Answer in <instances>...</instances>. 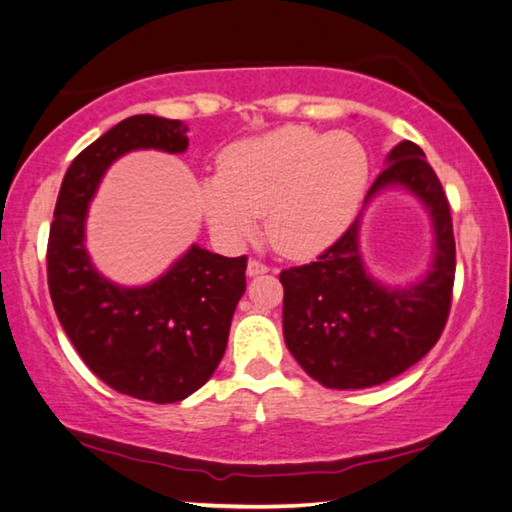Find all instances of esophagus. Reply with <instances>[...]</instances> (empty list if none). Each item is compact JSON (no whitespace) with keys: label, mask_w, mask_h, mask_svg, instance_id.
Segmentation results:
<instances>
[{"label":"esophagus","mask_w":512,"mask_h":512,"mask_svg":"<svg viewBox=\"0 0 512 512\" xmlns=\"http://www.w3.org/2000/svg\"><path fill=\"white\" fill-rule=\"evenodd\" d=\"M246 273H248L250 278H255V276H264V273H269V266L259 262V259H250Z\"/></svg>","instance_id":"obj_1"}]
</instances>
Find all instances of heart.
Listing matches in <instances>:
<instances>
[{
	"label": "heart",
	"mask_w": 512,
	"mask_h": 512,
	"mask_svg": "<svg viewBox=\"0 0 512 512\" xmlns=\"http://www.w3.org/2000/svg\"><path fill=\"white\" fill-rule=\"evenodd\" d=\"M368 181L370 158L356 137L282 126L232 144L220 158V174L202 181L200 202L220 241H246L264 213L271 246L303 259L347 230Z\"/></svg>",
	"instance_id": "b5f03b06"
}]
</instances>
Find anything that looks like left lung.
<instances>
[{
  "mask_svg": "<svg viewBox=\"0 0 512 512\" xmlns=\"http://www.w3.org/2000/svg\"><path fill=\"white\" fill-rule=\"evenodd\" d=\"M404 188L432 218L430 271L409 287H388L365 269L361 216L317 257L280 273L287 349L326 388H370L402 375L437 345L453 299L455 236L451 207L418 144L391 149L365 204L386 188Z\"/></svg>",
  "mask_w": 512,
  "mask_h": 512,
  "instance_id": "8db88e82",
  "label": "left lung"
}]
</instances>
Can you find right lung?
I'll return each mask as SVG.
<instances>
[{"label": "right lung", "mask_w": 512, "mask_h": 512, "mask_svg": "<svg viewBox=\"0 0 512 512\" xmlns=\"http://www.w3.org/2000/svg\"><path fill=\"white\" fill-rule=\"evenodd\" d=\"M188 126L135 114L80 151L61 181L48 239V287L59 324L94 375L114 391L156 404L204 386L225 354L248 257L190 246L142 287L96 271L85 248L89 202L114 160L135 149L183 154Z\"/></svg>", "instance_id": "right-lung-1"}]
</instances>
